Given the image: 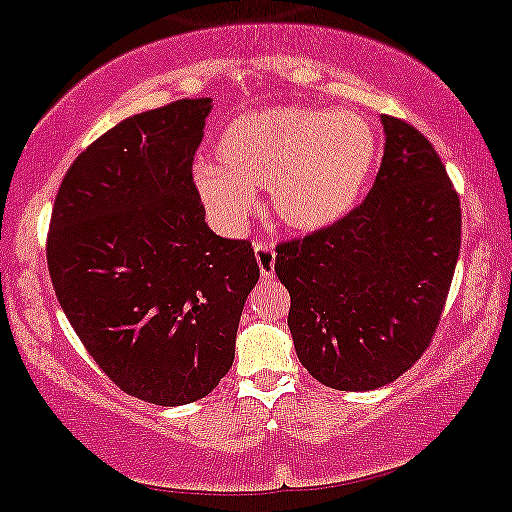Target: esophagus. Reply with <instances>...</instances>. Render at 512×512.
<instances>
[{"mask_svg":"<svg viewBox=\"0 0 512 512\" xmlns=\"http://www.w3.org/2000/svg\"><path fill=\"white\" fill-rule=\"evenodd\" d=\"M255 260L257 267H260V276L264 281L274 279V262H276V252L269 243H257L255 245Z\"/></svg>","mask_w":512,"mask_h":512,"instance_id":"1","label":"esophagus"}]
</instances>
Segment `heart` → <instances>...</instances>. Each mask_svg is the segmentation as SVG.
<instances>
[{"label": "heart", "mask_w": 512, "mask_h": 512, "mask_svg": "<svg viewBox=\"0 0 512 512\" xmlns=\"http://www.w3.org/2000/svg\"><path fill=\"white\" fill-rule=\"evenodd\" d=\"M217 166L200 162L193 186L209 219L236 233L267 188L274 217L291 231H322L357 205L377 169L379 138L357 112L310 107L240 114L214 143Z\"/></svg>", "instance_id": "1"}]
</instances>
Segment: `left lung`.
<instances>
[{
    "label": "left lung",
    "instance_id": "obj_1",
    "mask_svg": "<svg viewBox=\"0 0 512 512\" xmlns=\"http://www.w3.org/2000/svg\"><path fill=\"white\" fill-rule=\"evenodd\" d=\"M381 123L384 159L365 202L276 248L295 353L336 391H374L420 360L460 255V200L446 166L410 123Z\"/></svg>",
    "mask_w": 512,
    "mask_h": 512
}]
</instances>
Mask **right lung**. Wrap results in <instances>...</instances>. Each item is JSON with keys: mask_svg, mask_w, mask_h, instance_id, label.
<instances>
[{"mask_svg": "<svg viewBox=\"0 0 512 512\" xmlns=\"http://www.w3.org/2000/svg\"><path fill=\"white\" fill-rule=\"evenodd\" d=\"M212 100L123 119L80 152L54 200L47 264L88 353L147 403L186 405L226 377L248 293V240L207 226L193 157Z\"/></svg>", "mask_w": 512, "mask_h": 512, "instance_id": "obj_1", "label": "right lung"}]
</instances>
